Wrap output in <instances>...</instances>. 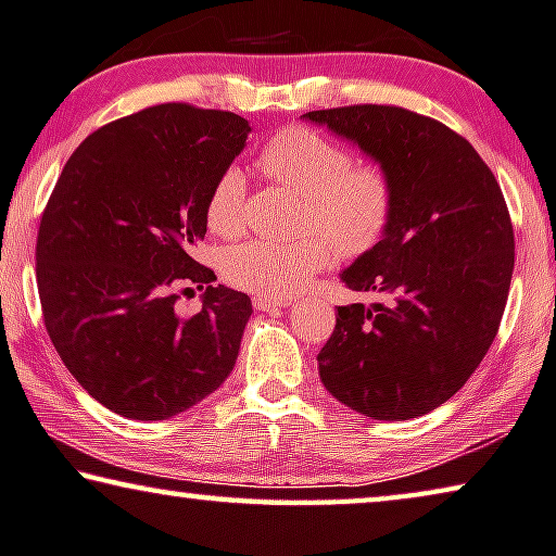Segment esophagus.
I'll return each mask as SVG.
<instances>
[{"mask_svg":"<svg viewBox=\"0 0 556 556\" xmlns=\"http://www.w3.org/2000/svg\"><path fill=\"white\" fill-rule=\"evenodd\" d=\"M252 304H254V309H260V312H277V309H285V306H289L292 302L277 300V296H260V294H256Z\"/></svg>","mask_w":556,"mask_h":556,"instance_id":"esophagus-1","label":"esophagus"}]
</instances>
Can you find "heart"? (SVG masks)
<instances>
[{"label": "heart", "instance_id": "1", "mask_svg": "<svg viewBox=\"0 0 556 556\" xmlns=\"http://www.w3.org/2000/svg\"><path fill=\"white\" fill-rule=\"evenodd\" d=\"M256 167L275 185L304 194L302 229L319 231L294 242L252 239L222 260L231 287L260 296H294L329 267L331 247L342 256L375 250L392 222L394 185L377 164H357L346 149L309 127H285L256 154ZM206 225L219 237L247 227V181L237 167L214 179L206 197ZM332 244L329 245L328 242Z\"/></svg>", "mask_w": 556, "mask_h": 556}]
</instances>
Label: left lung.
<instances>
[{
  "mask_svg": "<svg viewBox=\"0 0 556 556\" xmlns=\"http://www.w3.org/2000/svg\"><path fill=\"white\" fill-rule=\"evenodd\" d=\"M304 119L357 144L394 185L384 237L342 271L352 292L389 302L337 306L317 357L321 384L364 417H421L459 392L500 329L515 269L502 189L467 139L402 106Z\"/></svg>",
  "mask_w": 556,
  "mask_h": 556,
  "instance_id": "1",
  "label": "left lung"
}]
</instances>
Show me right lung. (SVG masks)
I'll list each match as a JSON object with an SVG mask.
<instances>
[{
    "instance_id": "obj_1",
    "label": "right lung",
    "mask_w": 556,
    "mask_h": 556,
    "mask_svg": "<svg viewBox=\"0 0 556 556\" xmlns=\"http://www.w3.org/2000/svg\"><path fill=\"white\" fill-rule=\"evenodd\" d=\"M239 114L156 104L104 124L66 160L41 214L37 287L56 354L106 409L160 421L235 369L252 300L194 260L214 179L247 147ZM204 288L179 318V288Z\"/></svg>"
}]
</instances>
